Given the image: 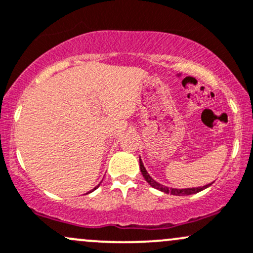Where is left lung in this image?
Returning a JSON list of instances; mask_svg holds the SVG:
<instances>
[{
	"label": "left lung",
	"mask_w": 253,
	"mask_h": 253,
	"mask_svg": "<svg viewBox=\"0 0 253 253\" xmlns=\"http://www.w3.org/2000/svg\"><path fill=\"white\" fill-rule=\"evenodd\" d=\"M139 166H140V171H141V174H143L144 179L146 180V182H148V184L151 186V187L156 188V190H158V191H162V192H165V193H170V194H173V196H188V194L198 193V192H201V191L205 190V188L209 187V186L211 184H213V182H211V184L199 186V187H190V188L168 187V186L160 184V182H157L156 180H154L151 176H150V174L148 173V171H146L145 167H144L143 161H141L140 157H139Z\"/></svg>",
	"instance_id": "1"
}]
</instances>
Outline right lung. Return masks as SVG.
Wrapping results in <instances>:
<instances>
[{
	"label": "right lung",
	"instance_id": "right-lung-1",
	"mask_svg": "<svg viewBox=\"0 0 253 253\" xmlns=\"http://www.w3.org/2000/svg\"><path fill=\"white\" fill-rule=\"evenodd\" d=\"M99 185H101V182H99V184H98V185H97V186H96V187H95V188H93V190H91V191H90V192H87V193H91V192H93V191H95V190H96V188H97V187H98V186H99ZM87 193H86V194H87Z\"/></svg>",
	"mask_w": 253,
	"mask_h": 253
}]
</instances>
